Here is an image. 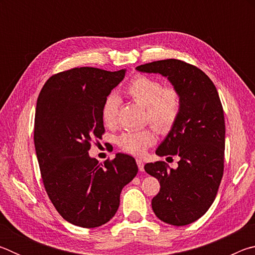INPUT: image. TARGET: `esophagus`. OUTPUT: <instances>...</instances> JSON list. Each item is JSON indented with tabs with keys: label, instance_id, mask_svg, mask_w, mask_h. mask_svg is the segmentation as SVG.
I'll return each mask as SVG.
<instances>
[{
	"label": "esophagus",
	"instance_id": "obj_1",
	"mask_svg": "<svg viewBox=\"0 0 255 255\" xmlns=\"http://www.w3.org/2000/svg\"><path fill=\"white\" fill-rule=\"evenodd\" d=\"M136 162H137L138 169H139V171L143 172V171H144V161H143V159H141V158H137Z\"/></svg>",
	"mask_w": 255,
	"mask_h": 255
}]
</instances>
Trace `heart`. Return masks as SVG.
Instances as JSON below:
<instances>
[{
  "label": "heart",
  "instance_id": "1",
  "mask_svg": "<svg viewBox=\"0 0 255 255\" xmlns=\"http://www.w3.org/2000/svg\"><path fill=\"white\" fill-rule=\"evenodd\" d=\"M126 92L132 101L146 108V119L149 120L159 131H167L175 124L181 109L180 94L172 86L163 88L158 80L146 75L133 77L127 86ZM119 98L110 94L101 108V117L106 126L117 124ZM156 140L154 129L144 128L139 130L125 131L118 137L117 143L124 152L141 155Z\"/></svg>",
  "mask_w": 255,
  "mask_h": 255
}]
</instances>
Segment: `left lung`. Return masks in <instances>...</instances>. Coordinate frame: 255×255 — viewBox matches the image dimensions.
Returning a JSON list of instances; mask_svg holds the SVG:
<instances>
[{
	"label": "left lung",
	"mask_w": 255,
	"mask_h": 255,
	"mask_svg": "<svg viewBox=\"0 0 255 255\" xmlns=\"http://www.w3.org/2000/svg\"><path fill=\"white\" fill-rule=\"evenodd\" d=\"M136 70L166 77L180 94L179 117L155 150L158 156H179L178 167L155 162L144 169L161 184L152 199L156 217L170 225H188L209 209L223 178L225 119L221 99L204 72L181 60H157Z\"/></svg>",
	"instance_id": "8db88e82"
}]
</instances>
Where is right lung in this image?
Here are the masks:
<instances>
[{
	"mask_svg": "<svg viewBox=\"0 0 255 255\" xmlns=\"http://www.w3.org/2000/svg\"><path fill=\"white\" fill-rule=\"evenodd\" d=\"M126 70L77 67L46 82L37 100L33 140L49 199L73 225L94 228L117 213L120 193L135 178L130 155L117 153L105 166L89 155L105 126L101 108Z\"/></svg>",
	"mask_w": 255,
	"mask_h": 255,
	"instance_id": "right-lung-1",
	"label": "right lung"
}]
</instances>
